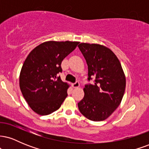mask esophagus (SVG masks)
<instances>
[{
    "instance_id": "34e87169",
    "label": "esophagus",
    "mask_w": 149,
    "mask_h": 149,
    "mask_svg": "<svg viewBox=\"0 0 149 149\" xmlns=\"http://www.w3.org/2000/svg\"><path fill=\"white\" fill-rule=\"evenodd\" d=\"M80 86V83L78 81H76L74 83H73V87L74 88H77Z\"/></svg>"
}]
</instances>
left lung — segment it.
<instances>
[{
	"label": "left lung",
	"instance_id": "left-lung-1",
	"mask_svg": "<svg viewBox=\"0 0 149 149\" xmlns=\"http://www.w3.org/2000/svg\"><path fill=\"white\" fill-rule=\"evenodd\" d=\"M78 47L88 64V80L95 78L93 84L85 85L78 109L90 120H104L122 101L126 85L123 70L116 54L105 46L82 42Z\"/></svg>",
	"mask_w": 149,
	"mask_h": 149
}]
</instances>
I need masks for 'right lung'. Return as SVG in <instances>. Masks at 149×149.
I'll use <instances>...</instances> for the list:
<instances>
[{
    "label": "right lung",
    "instance_id": "add662e5",
    "mask_svg": "<svg viewBox=\"0 0 149 149\" xmlns=\"http://www.w3.org/2000/svg\"><path fill=\"white\" fill-rule=\"evenodd\" d=\"M79 42L47 41L36 47L24 62L19 87L31 109L41 116L59 109L69 85L61 80V61L74 50Z\"/></svg>",
    "mask_w": 149,
    "mask_h": 149
}]
</instances>
